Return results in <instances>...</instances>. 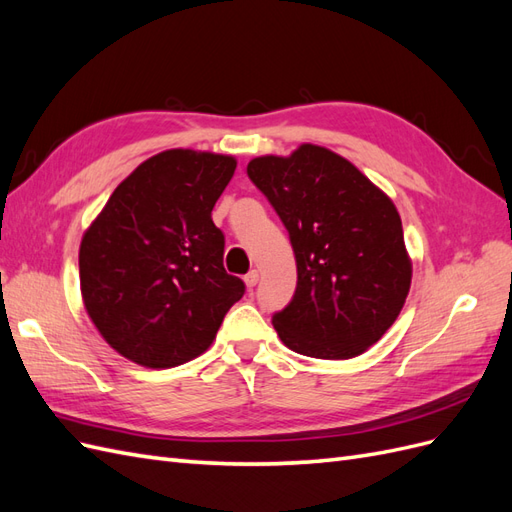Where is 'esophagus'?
I'll list each match as a JSON object with an SVG mask.
<instances>
[{
  "label": "esophagus",
  "mask_w": 512,
  "mask_h": 512,
  "mask_svg": "<svg viewBox=\"0 0 512 512\" xmlns=\"http://www.w3.org/2000/svg\"><path fill=\"white\" fill-rule=\"evenodd\" d=\"M243 282H245L247 290H252V288L258 284V271H256V269H252L250 273H247V275L243 277Z\"/></svg>",
  "instance_id": "obj_1"
}]
</instances>
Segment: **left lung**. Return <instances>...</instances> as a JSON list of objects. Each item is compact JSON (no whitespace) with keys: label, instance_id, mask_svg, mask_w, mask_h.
<instances>
[{"label":"left lung","instance_id":"left-lung-1","mask_svg":"<svg viewBox=\"0 0 512 512\" xmlns=\"http://www.w3.org/2000/svg\"><path fill=\"white\" fill-rule=\"evenodd\" d=\"M247 177L284 222L297 260V290L273 316L299 354L342 361L391 329L406 303L412 260L393 200L335 151L303 143L290 156H260Z\"/></svg>","mask_w":512,"mask_h":512}]
</instances>
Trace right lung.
<instances>
[{
    "label": "right lung",
    "instance_id": "right-lung-1",
    "mask_svg": "<svg viewBox=\"0 0 512 512\" xmlns=\"http://www.w3.org/2000/svg\"><path fill=\"white\" fill-rule=\"evenodd\" d=\"M235 168L222 153L162 151L117 185L85 230L83 303L104 342L128 361L168 369L196 359L243 297L211 220Z\"/></svg>",
    "mask_w": 512,
    "mask_h": 512
}]
</instances>
